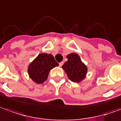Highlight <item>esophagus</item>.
<instances>
[{"label":"esophagus","mask_w":121,"mask_h":121,"mask_svg":"<svg viewBox=\"0 0 121 121\" xmlns=\"http://www.w3.org/2000/svg\"><path fill=\"white\" fill-rule=\"evenodd\" d=\"M63 64H64V62H60V63H59V66H60V67H61Z\"/></svg>","instance_id":"1"}]
</instances>
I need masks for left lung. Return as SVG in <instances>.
Segmentation results:
<instances>
[{
  "label": "left lung",
  "mask_w": 121,
  "mask_h": 121,
  "mask_svg": "<svg viewBox=\"0 0 121 121\" xmlns=\"http://www.w3.org/2000/svg\"><path fill=\"white\" fill-rule=\"evenodd\" d=\"M68 60L62 66L68 78L73 82L80 83L86 78L88 68L76 53L68 54Z\"/></svg>",
  "instance_id": "left-lung-1"
}]
</instances>
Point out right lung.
<instances>
[{
    "instance_id": "1",
    "label": "right lung",
    "mask_w": 121,
    "mask_h": 121,
    "mask_svg": "<svg viewBox=\"0 0 121 121\" xmlns=\"http://www.w3.org/2000/svg\"><path fill=\"white\" fill-rule=\"evenodd\" d=\"M58 66L51 54L40 53L29 64L27 71L32 81L41 84L47 80L50 70Z\"/></svg>"
}]
</instances>
